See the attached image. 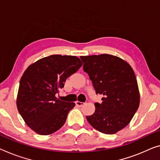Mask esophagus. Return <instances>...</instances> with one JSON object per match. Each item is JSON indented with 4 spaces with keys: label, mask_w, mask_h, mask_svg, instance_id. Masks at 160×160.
<instances>
[{
    "label": "esophagus",
    "mask_w": 160,
    "mask_h": 160,
    "mask_svg": "<svg viewBox=\"0 0 160 160\" xmlns=\"http://www.w3.org/2000/svg\"><path fill=\"white\" fill-rule=\"evenodd\" d=\"M76 104H77L78 107H83V105L85 104V103H83V102H78V101H77V102H76Z\"/></svg>",
    "instance_id": "obj_1"
}]
</instances>
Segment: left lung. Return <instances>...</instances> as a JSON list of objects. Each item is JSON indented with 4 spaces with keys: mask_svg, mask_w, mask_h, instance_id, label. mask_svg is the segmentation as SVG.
Segmentation results:
<instances>
[{
    "mask_svg": "<svg viewBox=\"0 0 160 160\" xmlns=\"http://www.w3.org/2000/svg\"><path fill=\"white\" fill-rule=\"evenodd\" d=\"M83 68L102 102L95 103V112L87 116L98 131L113 134L129 124L139 106L137 78L128 63L109 54L81 56Z\"/></svg>",
    "mask_w": 160,
    "mask_h": 160,
    "instance_id": "1",
    "label": "left lung"
}]
</instances>
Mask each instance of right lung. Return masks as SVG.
<instances>
[{"label":"right lung","instance_id":"right-lung-1","mask_svg":"<svg viewBox=\"0 0 160 160\" xmlns=\"http://www.w3.org/2000/svg\"><path fill=\"white\" fill-rule=\"evenodd\" d=\"M82 66L74 56L51 55L30 65L19 85L17 108L26 124L41 135L51 134L65 124L75 103L58 99L56 94L66 78Z\"/></svg>","mask_w":160,"mask_h":160}]
</instances>
